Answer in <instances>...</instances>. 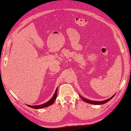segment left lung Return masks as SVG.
I'll use <instances>...</instances> for the list:
<instances>
[{"label":"left lung","mask_w":131,"mask_h":131,"mask_svg":"<svg viewBox=\"0 0 131 131\" xmlns=\"http://www.w3.org/2000/svg\"><path fill=\"white\" fill-rule=\"evenodd\" d=\"M114 96H113L112 97H111V98L107 99V100H104V101H92V100H88V99H84L83 98V97L81 96L80 97L82 98V100L85 102H87L88 103H90V104H93V105H102V104H104V103L108 102L109 101H110L111 99L114 97Z\"/></svg>","instance_id":"1"}]
</instances>
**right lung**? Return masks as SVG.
Returning <instances> with one entry per match:
<instances>
[{
	"label": "right lung",
	"instance_id": "obj_1",
	"mask_svg": "<svg viewBox=\"0 0 131 131\" xmlns=\"http://www.w3.org/2000/svg\"><path fill=\"white\" fill-rule=\"evenodd\" d=\"M57 88L56 89L55 93V94H54L52 97L50 99V100L46 103H43V104L40 105H38V106H30V105H27V106L31 107V108H34V109H40V108H42L48 107L49 106H50L52 104V103L54 102V101H55L56 100V97H57Z\"/></svg>",
	"mask_w": 131,
	"mask_h": 131
}]
</instances>
